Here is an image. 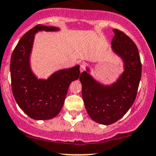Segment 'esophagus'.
Wrapping results in <instances>:
<instances>
[{
  "label": "esophagus",
  "instance_id": "34e87169",
  "mask_svg": "<svg viewBox=\"0 0 156 156\" xmlns=\"http://www.w3.org/2000/svg\"><path fill=\"white\" fill-rule=\"evenodd\" d=\"M84 69H85V65H84V62H81L80 64V72H82L83 71H84Z\"/></svg>",
  "mask_w": 156,
  "mask_h": 156
}]
</instances>
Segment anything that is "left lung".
Returning a JSON list of instances; mask_svg holds the SVG:
<instances>
[{"label": "left lung", "instance_id": "8db88e82", "mask_svg": "<svg viewBox=\"0 0 156 156\" xmlns=\"http://www.w3.org/2000/svg\"><path fill=\"white\" fill-rule=\"evenodd\" d=\"M112 50L122 58L125 71L115 84L104 86L87 72L80 75L82 98L90 117L101 125L115 123L131 107L137 94L142 73L140 53L134 42L123 31L113 29ZM88 71V69H87Z\"/></svg>", "mask_w": 156, "mask_h": 156}]
</instances>
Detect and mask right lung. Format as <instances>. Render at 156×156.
Wrapping results in <instances>:
<instances>
[{"mask_svg":"<svg viewBox=\"0 0 156 156\" xmlns=\"http://www.w3.org/2000/svg\"><path fill=\"white\" fill-rule=\"evenodd\" d=\"M57 30L56 27L37 25L21 37L11 56L12 94L20 108L35 120L56 117L62 109L71 82L79 78V66L58 71L48 80L37 79L31 72L29 56L35 33Z\"/></svg>","mask_w":156,"mask_h":156,"instance_id":"add662e5","label":"right lung"}]
</instances>
